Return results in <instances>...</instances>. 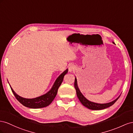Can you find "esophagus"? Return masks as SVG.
Here are the masks:
<instances>
[{
  "label": "esophagus",
  "mask_w": 133,
  "mask_h": 133,
  "mask_svg": "<svg viewBox=\"0 0 133 133\" xmlns=\"http://www.w3.org/2000/svg\"><path fill=\"white\" fill-rule=\"evenodd\" d=\"M75 69V66L73 65V64H72V65H70L69 67V70L70 72H72V71H74Z\"/></svg>",
  "instance_id": "obj_1"
}]
</instances>
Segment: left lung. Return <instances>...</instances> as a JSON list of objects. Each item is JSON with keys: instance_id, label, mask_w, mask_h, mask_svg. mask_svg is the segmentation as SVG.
<instances>
[{"instance_id": "1", "label": "left lung", "mask_w": 133, "mask_h": 133, "mask_svg": "<svg viewBox=\"0 0 133 133\" xmlns=\"http://www.w3.org/2000/svg\"><path fill=\"white\" fill-rule=\"evenodd\" d=\"M74 86H75V88L76 89V94H77V97L78 98L79 100L80 101V102H81V104L83 106H85V107L88 108V109H91V110H98L104 109H106V108L111 107V106H112L115 103V102L117 100V99H118L119 97L120 96V95L118 97L116 98L115 100H114L110 102H109V103L97 104V103H95V102L90 101L89 100L87 99V98H86V97H85L83 95L78 89V87L77 85V79L76 77H75V79Z\"/></svg>"}]
</instances>
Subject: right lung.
<instances>
[{
    "mask_svg": "<svg viewBox=\"0 0 133 133\" xmlns=\"http://www.w3.org/2000/svg\"><path fill=\"white\" fill-rule=\"evenodd\" d=\"M68 72V69L64 71L62 74H61L58 78L56 79L54 85L51 89L44 95L41 96L37 97L34 98H25L21 97L14 91L13 89L10 87L14 95L18 100V101L21 103L24 107L32 109H38L46 107L50 105L52 101L54 100L57 94L58 89L63 81V77Z\"/></svg>",
    "mask_w": 133,
    "mask_h": 133,
    "instance_id": "obj_1",
    "label": "right lung"
}]
</instances>
